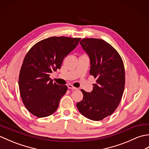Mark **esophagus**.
Listing matches in <instances>:
<instances>
[{
	"mask_svg": "<svg viewBox=\"0 0 149 149\" xmlns=\"http://www.w3.org/2000/svg\"><path fill=\"white\" fill-rule=\"evenodd\" d=\"M67 86H68V89H72V90H77V88L74 87V86H73V85H72V84H68L67 85Z\"/></svg>",
	"mask_w": 149,
	"mask_h": 149,
	"instance_id": "1",
	"label": "esophagus"
}]
</instances>
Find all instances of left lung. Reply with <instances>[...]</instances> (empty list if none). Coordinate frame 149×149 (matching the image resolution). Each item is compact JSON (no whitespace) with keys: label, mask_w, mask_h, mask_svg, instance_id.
<instances>
[{"label":"left lung","mask_w":149,"mask_h":149,"mask_svg":"<svg viewBox=\"0 0 149 149\" xmlns=\"http://www.w3.org/2000/svg\"><path fill=\"white\" fill-rule=\"evenodd\" d=\"M80 44L89 56L90 74L97 81L90 93L81 90L83 99L76 106L83 116L99 121L119 105L125 86L124 65L118 52L103 40L83 38Z\"/></svg>","instance_id":"obj_1"}]
</instances>
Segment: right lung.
<instances>
[{"mask_svg": "<svg viewBox=\"0 0 149 149\" xmlns=\"http://www.w3.org/2000/svg\"><path fill=\"white\" fill-rule=\"evenodd\" d=\"M80 40L50 37L36 43L25 56L18 86L24 104L33 115L43 118L58 109L68 87L53 83L50 74L60 69L63 59L77 46Z\"/></svg>", "mask_w": 149, "mask_h": 149, "instance_id": "obj_1", "label": "right lung"}]
</instances>
